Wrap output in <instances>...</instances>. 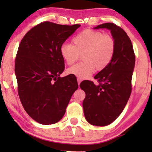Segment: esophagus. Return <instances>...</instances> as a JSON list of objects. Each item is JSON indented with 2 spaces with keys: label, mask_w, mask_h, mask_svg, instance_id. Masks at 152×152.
<instances>
[{
  "label": "esophagus",
  "mask_w": 152,
  "mask_h": 152,
  "mask_svg": "<svg viewBox=\"0 0 152 152\" xmlns=\"http://www.w3.org/2000/svg\"><path fill=\"white\" fill-rule=\"evenodd\" d=\"M77 81H78V84L80 85V83H81V82L82 81V79H81V78H77Z\"/></svg>",
  "instance_id": "34e87169"
}]
</instances>
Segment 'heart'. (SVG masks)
Returning a JSON list of instances; mask_svg holds the SVG:
<instances>
[{"mask_svg":"<svg viewBox=\"0 0 152 152\" xmlns=\"http://www.w3.org/2000/svg\"><path fill=\"white\" fill-rule=\"evenodd\" d=\"M73 45L64 43L60 47L62 58L68 65H72L81 55L83 61L68 69V74L84 79L97 71H103L111 62L116 50L112 36L98 31L86 29L71 40Z\"/></svg>","mask_w":152,"mask_h":152,"instance_id":"1","label":"heart"}]
</instances>
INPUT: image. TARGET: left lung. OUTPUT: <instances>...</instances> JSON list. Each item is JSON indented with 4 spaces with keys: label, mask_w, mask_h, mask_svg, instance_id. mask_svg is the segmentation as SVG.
<instances>
[{
    "label": "left lung",
    "mask_w": 152,
    "mask_h": 152,
    "mask_svg": "<svg viewBox=\"0 0 152 152\" xmlns=\"http://www.w3.org/2000/svg\"><path fill=\"white\" fill-rule=\"evenodd\" d=\"M94 28L109 29L116 42L111 62L94 76L99 84L88 80L80 84L86 93L83 108L86 121L94 126H104L116 120L129 99L135 54L129 37L121 27L106 23Z\"/></svg>",
    "instance_id": "8db88e82"
}]
</instances>
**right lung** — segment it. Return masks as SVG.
I'll return each mask as SVG.
<instances>
[{
  "instance_id": "add662e5",
  "label": "right lung",
  "mask_w": 152,
  "mask_h": 152,
  "mask_svg": "<svg viewBox=\"0 0 152 152\" xmlns=\"http://www.w3.org/2000/svg\"><path fill=\"white\" fill-rule=\"evenodd\" d=\"M80 26L42 22L19 44L15 61L19 98L27 114L41 124L61 119L78 87L74 76H60L65 69L60 47Z\"/></svg>"
}]
</instances>
